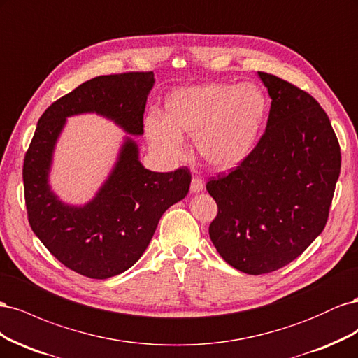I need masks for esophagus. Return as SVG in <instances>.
I'll return each mask as SVG.
<instances>
[{
    "label": "esophagus",
    "mask_w": 358,
    "mask_h": 358,
    "mask_svg": "<svg viewBox=\"0 0 358 358\" xmlns=\"http://www.w3.org/2000/svg\"><path fill=\"white\" fill-rule=\"evenodd\" d=\"M204 189V182L199 178V176H194L191 180V192L192 194H199Z\"/></svg>",
    "instance_id": "34e87169"
}]
</instances>
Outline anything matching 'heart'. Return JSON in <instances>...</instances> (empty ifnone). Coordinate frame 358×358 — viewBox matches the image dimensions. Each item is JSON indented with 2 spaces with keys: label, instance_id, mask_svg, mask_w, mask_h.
<instances>
[{
  "label": "heart",
  "instance_id": "1",
  "mask_svg": "<svg viewBox=\"0 0 358 358\" xmlns=\"http://www.w3.org/2000/svg\"><path fill=\"white\" fill-rule=\"evenodd\" d=\"M266 115V94L252 82L187 86L169 94L164 117H146L145 133L155 152L170 161L185 152L182 134L192 136L209 166L230 170L255 149Z\"/></svg>",
  "mask_w": 358,
  "mask_h": 358
}]
</instances>
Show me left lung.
<instances>
[{"label":"left lung","instance_id":"1","mask_svg":"<svg viewBox=\"0 0 358 358\" xmlns=\"http://www.w3.org/2000/svg\"><path fill=\"white\" fill-rule=\"evenodd\" d=\"M272 106L255 149L206 185L218 204L209 227L216 251L248 275L296 259L326 227L341 171V148L327 113L308 92L258 71Z\"/></svg>","mask_w":358,"mask_h":358}]
</instances>
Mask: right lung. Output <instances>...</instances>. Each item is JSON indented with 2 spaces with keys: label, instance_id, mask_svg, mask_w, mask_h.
I'll use <instances>...</instances> for the list:
<instances>
[{
  "label": "right lung",
  "instance_id": "right-lung-1",
  "mask_svg": "<svg viewBox=\"0 0 358 358\" xmlns=\"http://www.w3.org/2000/svg\"><path fill=\"white\" fill-rule=\"evenodd\" d=\"M154 73L99 76L50 104L38 119L24 161V189L32 231L49 252L76 273L107 279L143 255L170 206L187 197V167L159 173L143 167L131 136L143 134V113ZM95 113L129 134L110 176L82 206L64 203L51 191L52 152L66 117Z\"/></svg>",
  "mask_w": 358,
  "mask_h": 358
}]
</instances>
